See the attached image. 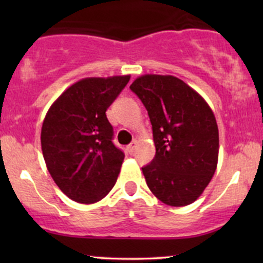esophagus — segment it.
I'll use <instances>...</instances> for the list:
<instances>
[{
	"label": "esophagus",
	"instance_id": "34e87169",
	"mask_svg": "<svg viewBox=\"0 0 263 263\" xmlns=\"http://www.w3.org/2000/svg\"><path fill=\"white\" fill-rule=\"evenodd\" d=\"M136 147H137V141H134V142H132V143L129 144V146L127 147V151H128V153H129V155H132V153L135 152Z\"/></svg>",
	"mask_w": 263,
	"mask_h": 263
}]
</instances>
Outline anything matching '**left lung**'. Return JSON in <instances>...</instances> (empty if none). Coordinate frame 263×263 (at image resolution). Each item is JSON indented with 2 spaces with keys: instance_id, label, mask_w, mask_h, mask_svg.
Listing matches in <instances>:
<instances>
[{
  "instance_id": "8db88e82",
  "label": "left lung",
  "mask_w": 263,
  "mask_h": 263,
  "mask_svg": "<svg viewBox=\"0 0 263 263\" xmlns=\"http://www.w3.org/2000/svg\"><path fill=\"white\" fill-rule=\"evenodd\" d=\"M129 89L152 123L156 156L142 168L149 190L171 206L194 203L218 167L219 129L213 110L173 75L144 74Z\"/></svg>"
}]
</instances>
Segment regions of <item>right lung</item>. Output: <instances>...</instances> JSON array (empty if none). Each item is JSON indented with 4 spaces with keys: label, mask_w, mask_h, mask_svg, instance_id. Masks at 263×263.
<instances>
[{
    "label": "right lung",
    "mask_w": 263,
    "mask_h": 263,
    "mask_svg": "<svg viewBox=\"0 0 263 263\" xmlns=\"http://www.w3.org/2000/svg\"><path fill=\"white\" fill-rule=\"evenodd\" d=\"M129 75L85 78L53 102L41 132L47 170L59 189L81 204L100 201L116 183L125 158L112 143L107 107Z\"/></svg>",
    "instance_id": "obj_1"
}]
</instances>
